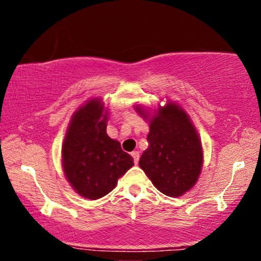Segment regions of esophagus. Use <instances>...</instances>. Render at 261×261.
I'll list each match as a JSON object with an SVG mask.
<instances>
[{
    "label": "esophagus",
    "instance_id": "obj_1",
    "mask_svg": "<svg viewBox=\"0 0 261 261\" xmlns=\"http://www.w3.org/2000/svg\"><path fill=\"white\" fill-rule=\"evenodd\" d=\"M130 155L133 156V159H134V163H135V164H138V163H139V158H140L139 151H133V153H132Z\"/></svg>",
    "mask_w": 261,
    "mask_h": 261
}]
</instances>
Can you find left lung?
I'll return each instance as SVG.
<instances>
[{"mask_svg": "<svg viewBox=\"0 0 261 261\" xmlns=\"http://www.w3.org/2000/svg\"><path fill=\"white\" fill-rule=\"evenodd\" d=\"M135 111L149 123V146L139 166L154 187L169 197H179L197 183L203 167V148L197 129L186 111L171 100L150 111Z\"/></svg>", "mask_w": 261, "mask_h": 261, "instance_id": "1", "label": "left lung"}]
</instances>
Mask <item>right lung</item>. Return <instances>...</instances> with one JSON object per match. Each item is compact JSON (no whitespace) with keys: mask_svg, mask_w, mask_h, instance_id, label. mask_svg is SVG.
<instances>
[{"mask_svg":"<svg viewBox=\"0 0 261 261\" xmlns=\"http://www.w3.org/2000/svg\"><path fill=\"white\" fill-rule=\"evenodd\" d=\"M110 113L102 99L83 103L70 120L62 146L64 175L84 198L99 199L117 187L134 166L133 158L106 133Z\"/></svg>","mask_w":261,"mask_h":261,"instance_id":"obj_1","label":"right lung"}]
</instances>
